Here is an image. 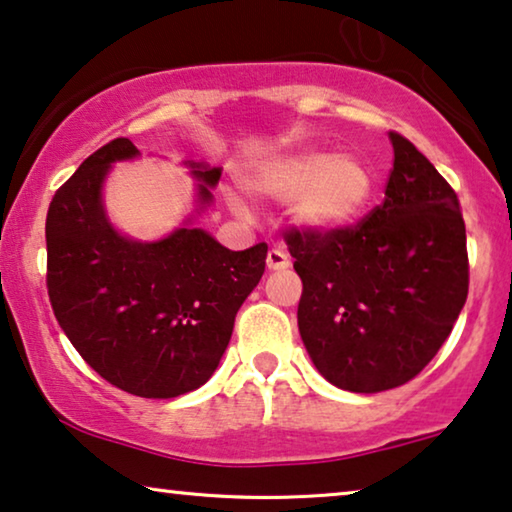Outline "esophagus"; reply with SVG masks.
<instances>
[{
  "instance_id": "1",
  "label": "esophagus",
  "mask_w": 512,
  "mask_h": 512,
  "mask_svg": "<svg viewBox=\"0 0 512 512\" xmlns=\"http://www.w3.org/2000/svg\"><path fill=\"white\" fill-rule=\"evenodd\" d=\"M289 255L285 253V250L280 248H271L269 255H266V266H269L271 271H285L289 269Z\"/></svg>"
}]
</instances>
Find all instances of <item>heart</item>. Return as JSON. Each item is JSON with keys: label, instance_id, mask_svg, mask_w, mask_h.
<instances>
[{"label": "heart", "instance_id": "obj_1", "mask_svg": "<svg viewBox=\"0 0 512 512\" xmlns=\"http://www.w3.org/2000/svg\"><path fill=\"white\" fill-rule=\"evenodd\" d=\"M250 193L289 200V216L310 230H342L356 223L375 195V174L356 156L299 151L257 165L246 177ZM230 207L246 213L239 195H227Z\"/></svg>", "mask_w": 512, "mask_h": 512}]
</instances>
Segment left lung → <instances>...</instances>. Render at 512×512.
I'll return each mask as SVG.
<instances>
[{"label":"left lung","instance_id":"left-lung-1","mask_svg":"<svg viewBox=\"0 0 512 512\" xmlns=\"http://www.w3.org/2000/svg\"><path fill=\"white\" fill-rule=\"evenodd\" d=\"M386 197L342 230L285 234L303 282L299 331L333 386L379 393L414 379L453 331L469 292L460 200L407 137L391 131Z\"/></svg>","mask_w":512,"mask_h":512}]
</instances>
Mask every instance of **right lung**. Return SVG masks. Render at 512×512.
Segmentation results:
<instances>
[{
  "instance_id": "right-lung-1",
  "label": "right lung",
  "mask_w": 512,
  "mask_h": 512,
  "mask_svg": "<svg viewBox=\"0 0 512 512\" xmlns=\"http://www.w3.org/2000/svg\"><path fill=\"white\" fill-rule=\"evenodd\" d=\"M135 156V144L117 137L57 190L45 218V282L59 326L98 375L131 395L165 400L200 388L218 368L269 246L230 250L193 225L154 243L121 236L101 188L112 163ZM190 167L207 207L220 170Z\"/></svg>"
}]
</instances>
